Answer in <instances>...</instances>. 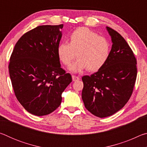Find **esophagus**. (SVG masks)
<instances>
[{"instance_id": "1", "label": "esophagus", "mask_w": 147, "mask_h": 147, "mask_svg": "<svg viewBox=\"0 0 147 147\" xmlns=\"http://www.w3.org/2000/svg\"><path fill=\"white\" fill-rule=\"evenodd\" d=\"M72 78H73V81H74V82L78 81V80H80L79 77L76 76H74V75L72 76Z\"/></svg>"}]
</instances>
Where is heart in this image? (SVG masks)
I'll use <instances>...</instances> for the list:
<instances>
[{"instance_id":"1","label":"heart","mask_w":147,"mask_h":147,"mask_svg":"<svg viewBox=\"0 0 147 147\" xmlns=\"http://www.w3.org/2000/svg\"><path fill=\"white\" fill-rule=\"evenodd\" d=\"M111 52V45L108 39L99 36L98 34L86 27H80L71 34L69 44L61 43L57 48L58 58L62 63L70 66L69 69L78 73L84 69L95 72L106 64Z\"/></svg>"}]
</instances>
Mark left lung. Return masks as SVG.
Returning <instances> with one entry per match:
<instances>
[{"mask_svg":"<svg viewBox=\"0 0 147 147\" xmlns=\"http://www.w3.org/2000/svg\"><path fill=\"white\" fill-rule=\"evenodd\" d=\"M112 46L106 64L91 76H84L82 98L93 115L103 118L113 115L127 103L137 76V61L121 34L106 26Z\"/></svg>","mask_w":147,"mask_h":147,"instance_id":"obj_1","label":"left lung"}]
</instances>
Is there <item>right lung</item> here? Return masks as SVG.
Returning <instances> with one entry per match:
<instances>
[{
    "mask_svg": "<svg viewBox=\"0 0 147 147\" xmlns=\"http://www.w3.org/2000/svg\"><path fill=\"white\" fill-rule=\"evenodd\" d=\"M63 24L43 25L26 32L15 45L9 73L17 100L37 116L53 112L72 77L61 68L57 48Z\"/></svg>",
    "mask_w": 147,
    "mask_h": 147,
    "instance_id": "obj_1",
    "label": "right lung"
}]
</instances>
